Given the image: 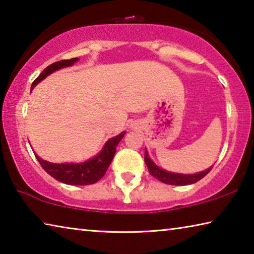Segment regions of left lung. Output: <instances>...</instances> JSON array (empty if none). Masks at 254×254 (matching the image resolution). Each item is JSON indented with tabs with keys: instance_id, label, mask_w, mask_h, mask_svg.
Listing matches in <instances>:
<instances>
[{
	"instance_id": "obj_1",
	"label": "left lung",
	"mask_w": 254,
	"mask_h": 254,
	"mask_svg": "<svg viewBox=\"0 0 254 254\" xmlns=\"http://www.w3.org/2000/svg\"><path fill=\"white\" fill-rule=\"evenodd\" d=\"M144 161L147 163L150 175H152L154 178L160 180L161 183H165L168 185H176V186H185V185L195 184L201 178H204L205 176L209 173L210 169L213 168L212 166L204 171H200V173H197V174H191V175L171 173V171H167L165 169L160 168V167H158L156 163L150 159L147 149H145L144 151Z\"/></svg>"
}]
</instances>
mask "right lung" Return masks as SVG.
Masks as SVG:
<instances>
[{"label": "right lung", "instance_id": "obj_1", "mask_svg": "<svg viewBox=\"0 0 254 254\" xmlns=\"http://www.w3.org/2000/svg\"><path fill=\"white\" fill-rule=\"evenodd\" d=\"M76 62H78V58L60 60V62L51 64L33 81L31 85V91L36 87L38 83H40L47 76L53 74L56 70L62 69V68L72 66ZM124 134H126V132H122L117 136L111 137L106 141L104 147L95 157L85 162L53 163L41 159L37 153H34V156H36L37 160L39 161L46 173L49 174L51 177H54L58 182L67 185H75V186L92 185L97 183L105 175L107 168H109L112 160H113L118 144L122 140Z\"/></svg>", "mask_w": 254, "mask_h": 254}]
</instances>
